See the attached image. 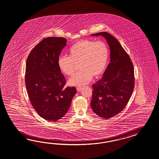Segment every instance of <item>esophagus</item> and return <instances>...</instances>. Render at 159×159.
I'll use <instances>...</instances> for the list:
<instances>
[{
    "label": "esophagus",
    "mask_w": 159,
    "mask_h": 159,
    "mask_svg": "<svg viewBox=\"0 0 159 159\" xmlns=\"http://www.w3.org/2000/svg\"><path fill=\"white\" fill-rule=\"evenodd\" d=\"M81 87H77V88H76V89H77V91H78V92L80 91H81Z\"/></svg>",
    "instance_id": "1"
}]
</instances>
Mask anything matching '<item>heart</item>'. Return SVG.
Returning a JSON list of instances; mask_svg holds the SVG:
<instances>
[{"instance_id":"obj_1","label":"heart","mask_w":159,"mask_h":159,"mask_svg":"<svg viewBox=\"0 0 159 159\" xmlns=\"http://www.w3.org/2000/svg\"><path fill=\"white\" fill-rule=\"evenodd\" d=\"M69 57L60 56L57 65L66 76L74 75L79 64L80 70L70 79V85L80 87L87 84L93 76L98 78L104 72L108 62L109 49L103 41L85 39L74 43L68 50Z\"/></svg>"}]
</instances>
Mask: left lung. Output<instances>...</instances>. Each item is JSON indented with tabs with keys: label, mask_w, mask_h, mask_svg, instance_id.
Returning <instances> with one entry per match:
<instances>
[{
	"label": "left lung",
	"mask_w": 159,
	"mask_h": 159,
	"mask_svg": "<svg viewBox=\"0 0 159 159\" xmlns=\"http://www.w3.org/2000/svg\"><path fill=\"white\" fill-rule=\"evenodd\" d=\"M91 35L105 37L110 50V62L102 78L93 85L91 101L93 112L108 119L122 111L132 96L134 87V67L129 56L114 37L107 32Z\"/></svg>",
	"instance_id": "obj_1"
}]
</instances>
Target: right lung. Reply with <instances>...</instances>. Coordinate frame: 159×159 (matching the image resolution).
<instances>
[{
  "label": "right lung",
  "mask_w": 159,
  "mask_h": 159,
  "mask_svg": "<svg viewBox=\"0 0 159 159\" xmlns=\"http://www.w3.org/2000/svg\"><path fill=\"white\" fill-rule=\"evenodd\" d=\"M66 44L62 37L44 39L26 60L25 84L29 98L39 116L49 121H56L66 115L77 92L74 87L65 88L66 79L57 65Z\"/></svg>",
  "instance_id": "add662e5"
}]
</instances>
